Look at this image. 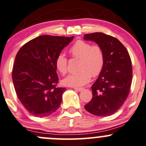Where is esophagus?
<instances>
[{"label": "esophagus", "mask_w": 146, "mask_h": 146, "mask_svg": "<svg viewBox=\"0 0 146 146\" xmlns=\"http://www.w3.org/2000/svg\"><path fill=\"white\" fill-rule=\"evenodd\" d=\"M73 89H75V90L78 91H82V90H84V89L83 88H77V87H75L73 88Z\"/></svg>", "instance_id": "34e87169"}]
</instances>
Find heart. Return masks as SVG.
I'll use <instances>...</instances> for the list:
<instances>
[{
	"label": "heart",
	"mask_w": 146,
	"mask_h": 146,
	"mask_svg": "<svg viewBox=\"0 0 146 146\" xmlns=\"http://www.w3.org/2000/svg\"><path fill=\"white\" fill-rule=\"evenodd\" d=\"M69 53L74 58L79 59L78 69L62 80L67 86L80 87L90 81L91 76L96 77L101 73L105 64V53L100 45H91L89 42L78 40L72 45ZM55 66L62 74H66L68 70V60L64 54L60 53L55 59Z\"/></svg>",
	"instance_id": "obj_1"
}]
</instances>
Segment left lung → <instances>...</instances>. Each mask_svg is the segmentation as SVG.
Wrapping results in <instances>:
<instances>
[{
	"label": "left lung",
	"instance_id": "8db88e82",
	"mask_svg": "<svg viewBox=\"0 0 146 146\" xmlns=\"http://www.w3.org/2000/svg\"><path fill=\"white\" fill-rule=\"evenodd\" d=\"M84 39L100 45L105 53L103 68L91 88L92 99L84 108L95 116H110L129 95L132 78L130 57L122 43L110 35L94 33L84 35Z\"/></svg>",
	"mask_w": 146,
	"mask_h": 146
}]
</instances>
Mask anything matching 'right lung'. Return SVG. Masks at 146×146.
I'll return each instance as SVG.
<instances>
[{
  "instance_id": "1",
  "label": "right lung",
  "mask_w": 146,
  "mask_h": 146,
  "mask_svg": "<svg viewBox=\"0 0 146 146\" xmlns=\"http://www.w3.org/2000/svg\"><path fill=\"white\" fill-rule=\"evenodd\" d=\"M73 37L41 35L17 52L12 69L14 89L20 102L33 116L46 117L60 107L66 88L57 86L55 59Z\"/></svg>"
}]
</instances>
